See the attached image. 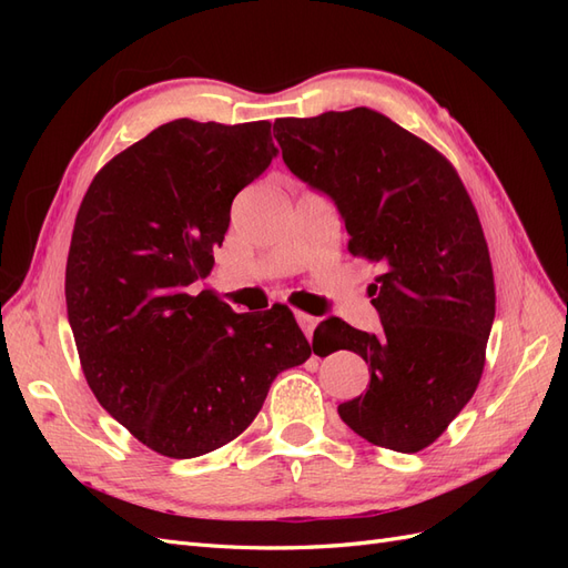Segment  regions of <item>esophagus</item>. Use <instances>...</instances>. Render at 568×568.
<instances>
[{
    "label": "esophagus",
    "mask_w": 568,
    "mask_h": 568,
    "mask_svg": "<svg viewBox=\"0 0 568 568\" xmlns=\"http://www.w3.org/2000/svg\"><path fill=\"white\" fill-rule=\"evenodd\" d=\"M296 320L301 324V329L305 332V336L313 338V332H315V326H317V317L307 315V313H296Z\"/></svg>",
    "instance_id": "34e87169"
}]
</instances>
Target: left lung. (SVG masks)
Instances as JSON below:
<instances>
[{"label":"left lung","instance_id":"obj_1","mask_svg":"<svg viewBox=\"0 0 568 568\" xmlns=\"http://www.w3.org/2000/svg\"><path fill=\"white\" fill-rule=\"evenodd\" d=\"M274 136L291 173L336 203L348 251L382 265L369 286L379 334L322 322L332 353L369 365L367 390L338 415L374 445L419 453L471 400L486 365L495 282L474 203L443 153L372 109L277 118Z\"/></svg>","mask_w":568,"mask_h":568}]
</instances>
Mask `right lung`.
Listing matches in <instances>:
<instances>
[{
  "label": "right lung",
  "mask_w": 568,
  "mask_h": 568,
  "mask_svg": "<svg viewBox=\"0 0 568 568\" xmlns=\"http://www.w3.org/2000/svg\"><path fill=\"white\" fill-rule=\"evenodd\" d=\"M270 128L173 120L113 156L80 203L65 305L84 379L165 457L234 440L274 376L315 351L284 305L239 315L189 288L215 265L234 196L277 156Z\"/></svg>",
  "instance_id": "obj_1"
}]
</instances>
